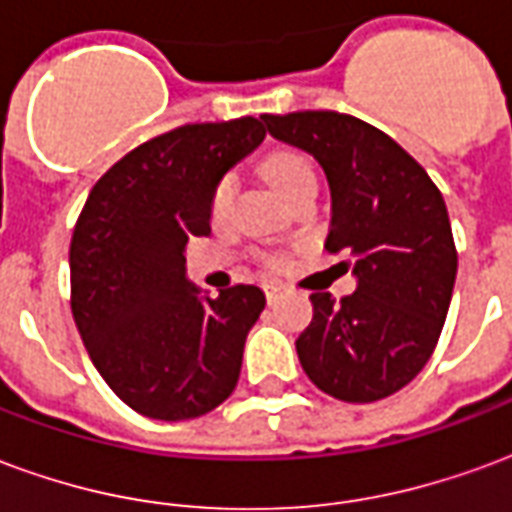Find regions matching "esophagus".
<instances>
[{
  "mask_svg": "<svg viewBox=\"0 0 512 512\" xmlns=\"http://www.w3.org/2000/svg\"><path fill=\"white\" fill-rule=\"evenodd\" d=\"M263 290H266V299L274 301L279 296V290H282V288H279V285H274V282H268V285H263Z\"/></svg>",
  "mask_w": 512,
  "mask_h": 512,
  "instance_id": "1",
  "label": "esophagus"
}]
</instances>
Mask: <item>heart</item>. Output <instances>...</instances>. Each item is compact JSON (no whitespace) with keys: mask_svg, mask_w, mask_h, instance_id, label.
I'll list each match as a JSON object with an SVG mask.
<instances>
[{"mask_svg":"<svg viewBox=\"0 0 512 512\" xmlns=\"http://www.w3.org/2000/svg\"><path fill=\"white\" fill-rule=\"evenodd\" d=\"M266 178L268 183L274 186L279 197L285 200L290 197L293 191L301 189L304 183H315V169H312L310 158L301 156L296 150H277L266 158ZM233 191H235V180L233 175H224L219 178V183L213 186L211 194V216L213 222H222L227 211H230V202H233ZM268 268H279L282 266V257L271 255L266 257Z\"/></svg>","mask_w":512,"mask_h":512,"instance_id":"1","label":"heart"}]
</instances>
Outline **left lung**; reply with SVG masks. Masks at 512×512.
I'll return each instance as SVG.
<instances>
[{
  "mask_svg": "<svg viewBox=\"0 0 512 512\" xmlns=\"http://www.w3.org/2000/svg\"><path fill=\"white\" fill-rule=\"evenodd\" d=\"M268 134L318 158L332 189L326 249L345 255L356 290H312L296 351L326 395L373 403L428 365L458 271L447 205L428 172L392 136L340 112L263 115Z\"/></svg>",
  "mask_w": 512,
  "mask_h": 512,
  "instance_id": "left-lung-1",
  "label": "left lung"
}]
</instances>
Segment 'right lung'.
<instances>
[{
	"instance_id": "1",
	"label": "right lung",
	"mask_w": 512,
	"mask_h": 512,
	"mask_svg": "<svg viewBox=\"0 0 512 512\" xmlns=\"http://www.w3.org/2000/svg\"><path fill=\"white\" fill-rule=\"evenodd\" d=\"M266 136L257 117L189 123L106 169L71 238V310L109 389L164 422L208 414L233 395L263 290L216 299L189 285L186 244L211 233V194Z\"/></svg>"
}]
</instances>
